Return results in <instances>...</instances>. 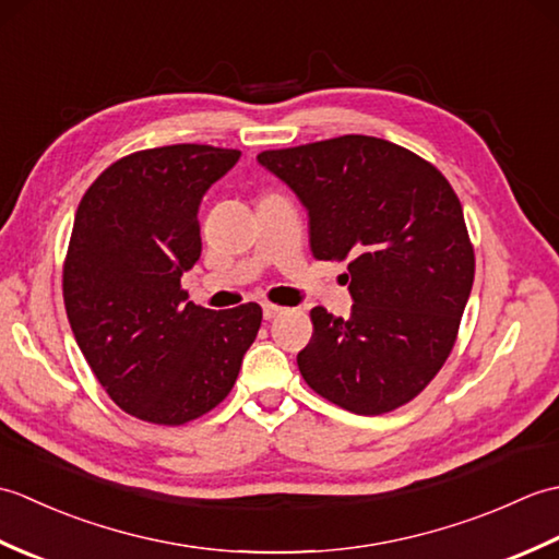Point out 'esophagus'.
Here are the masks:
<instances>
[{
    "mask_svg": "<svg viewBox=\"0 0 559 559\" xmlns=\"http://www.w3.org/2000/svg\"><path fill=\"white\" fill-rule=\"evenodd\" d=\"M261 310H264V319H276L283 312V307L264 302V305H261Z\"/></svg>",
    "mask_w": 559,
    "mask_h": 559,
    "instance_id": "obj_1",
    "label": "esophagus"
}]
</instances>
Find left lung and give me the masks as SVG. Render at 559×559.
Returning a JSON list of instances; mask_svg holds the SVG:
<instances>
[{"label":"left lung","mask_w":559,"mask_h":559,"mask_svg":"<svg viewBox=\"0 0 559 559\" xmlns=\"http://www.w3.org/2000/svg\"><path fill=\"white\" fill-rule=\"evenodd\" d=\"M310 216L317 259H350V317L310 312L305 382L358 415L413 401L442 370L476 273L461 201L435 165L362 134L261 151ZM346 273V276H348Z\"/></svg>","instance_id":"8db88e82"}]
</instances>
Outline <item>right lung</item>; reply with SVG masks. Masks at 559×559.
I'll use <instances>...</instances> for the list:
<instances>
[{
	"label": "right lung",
	"mask_w": 559,
	"mask_h": 559,
	"mask_svg": "<svg viewBox=\"0 0 559 559\" xmlns=\"http://www.w3.org/2000/svg\"><path fill=\"white\" fill-rule=\"evenodd\" d=\"M240 151L175 144L112 163L83 194L64 259L71 331L108 396L139 420L185 425L230 394L261 307L206 310L182 273L201 257L199 204Z\"/></svg>",
	"instance_id": "1"
}]
</instances>
